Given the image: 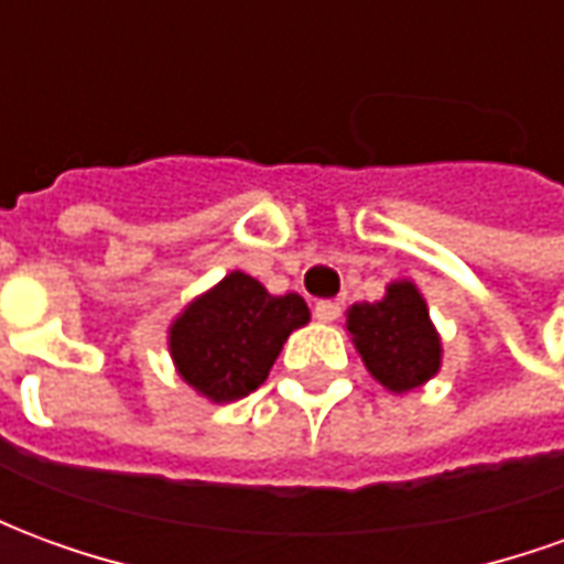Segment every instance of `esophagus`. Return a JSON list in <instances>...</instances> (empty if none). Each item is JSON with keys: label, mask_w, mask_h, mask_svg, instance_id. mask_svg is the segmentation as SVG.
<instances>
[{"label": "esophagus", "mask_w": 564, "mask_h": 564, "mask_svg": "<svg viewBox=\"0 0 564 564\" xmlns=\"http://www.w3.org/2000/svg\"><path fill=\"white\" fill-rule=\"evenodd\" d=\"M314 317H317L319 323H332V319H338L341 317V302L323 299V302H317V305H314Z\"/></svg>", "instance_id": "34e87169"}]
</instances>
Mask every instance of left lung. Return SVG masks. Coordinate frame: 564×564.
Returning <instances> with one entry per match:
<instances>
[{"mask_svg":"<svg viewBox=\"0 0 564 564\" xmlns=\"http://www.w3.org/2000/svg\"><path fill=\"white\" fill-rule=\"evenodd\" d=\"M344 329L368 375L395 395L423 387L441 371L444 344L414 281H392L378 302L347 307Z\"/></svg>","mask_w":564,"mask_h":564,"instance_id":"8db88e82","label":"left lung"}]
</instances>
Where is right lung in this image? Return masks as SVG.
<instances>
[{"label": "right lung", "mask_w": 564, "mask_h": 564, "mask_svg": "<svg viewBox=\"0 0 564 564\" xmlns=\"http://www.w3.org/2000/svg\"><path fill=\"white\" fill-rule=\"evenodd\" d=\"M311 311L299 293L271 295L257 278L229 271L169 326V354L186 387L226 404L259 390L274 359Z\"/></svg>", "instance_id": "add662e5"}]
</instances>
